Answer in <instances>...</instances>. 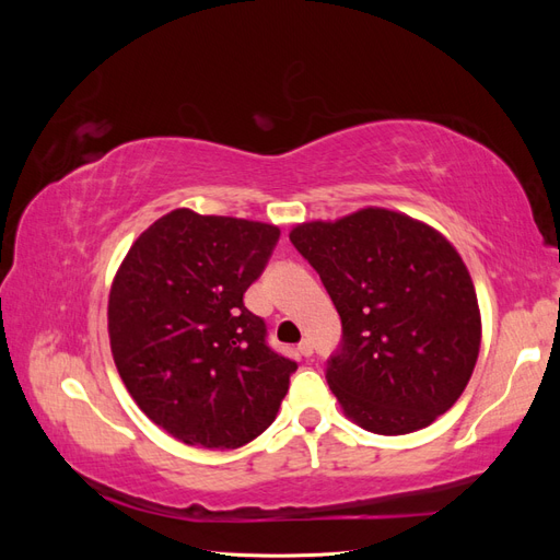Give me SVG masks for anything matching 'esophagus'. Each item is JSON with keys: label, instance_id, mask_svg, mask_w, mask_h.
<instances>
[{"label": "esophagus", "instance_id": "34e87169", "mask_svg": "<svg viewBox=\"0 0 560 560\" xmlns=\"http://www.w3.org/2000/svg\"><path fill=\"white\" fill-rule=\"evenodd\" d=\"M296 350L303 354V358H311V354H313V343L308 341V338H303Z\"/></svg>", "mask_w": 560, "mask_h": 560}]
</instances>
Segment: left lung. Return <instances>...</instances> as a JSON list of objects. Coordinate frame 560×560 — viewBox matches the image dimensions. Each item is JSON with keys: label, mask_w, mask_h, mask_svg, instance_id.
I'll list each match as a JSON object with an SVG mask.
<instances>
[{"label": "left lung", "mask_w": 560, "mask_h": 560, "mask_svg": "<svg viewBox=\"0 0 560 560\" xmlns=\"http://www.w3.org/2000/svg\"><path fill=\"white\" fill-rule=\"evenodd\" d=\"M319 273L343 338L327 383L343 413L376 434H409L446 413L481 346L469 270L432 226L385 208L292 229Z\"/></svg>", "instance_id": "8db88e82"}]
</instances>
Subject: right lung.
<instances>
[{"instance_id": "obj_1", "label": "right lung", "mask_w": 560, "mask_h": 560, "mask_svg": "<svg viewBox=\"0 0 560 560\" xmlns=\"http://www.w3.org/2000/svg\"><path fill=\"white\" fill-rule=\"evenodd\" d=\"M280 229L173 210L128 249L109 292V343L140 409L179 442L238 448L276 420L296 362L243 303Z\"/></svg>"}]
</instances>
